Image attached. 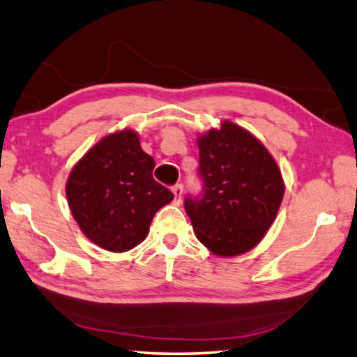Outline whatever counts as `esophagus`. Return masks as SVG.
<instances>
[{"label": "esophagus", "instance_id": "34e87169", "mask_svg": "<svg viewBox=\"0 0 357 357\" xmlns=\"http://www.w3.org/2000/svg\"><path fill=\"white\" fill-rule=\"evenodd\" d=\"M172 192L174 195V200L173 203L174 204H181V202H183V184H176L172 187Z\"/></svg>", "mask_w": 357, "mask_h": 357}]
</instances>
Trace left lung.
I'll list each match as a JSON object with an SVG mask.
<instances>
[{
  "label": "left lung",
  "instance_id": "left-lung-1",
  "mask_svg": "<svg viewBox=\"0 0 357 357\" xmlns=\"http://www.w3.org/2000/svg\"><path fill=\"white\" fill-rule=\"evenodd\" d=\"M203 195L184 208L200 243L219 257L253 249L279 213L285 184L264 144L241 126L223 121L197 138Z\"/></svg>",
  "mask_w": 357,
  "mask_h": 357
}]
</instances>
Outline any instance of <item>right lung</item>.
I'll return each instance as SVG.
<instances>
[{
  "instance_id": "add662e5",
  "label": "right lung",
  "mask_w": 357,
  "mask_h": 357,
  "mask_svg": "<svg viewBox=\"0 0 357 357\" xmlns=\"http://www.w3.org/2000/svg\"><path fill=\"white\" fill-rule=\"evenodd\" d=\"M155 162L132 129L102 138L72 168L66 183L82 233L108 252H128L148 236L154 214L173 193L153 178Z\"/></svg>"
}]
</instances>
